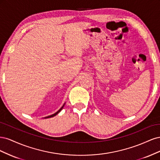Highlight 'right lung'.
Masks as SVG:
<instances>
[{
    "mask_svg": "<svg viewBox=\"0 0 160 160\" xmlns=\"http://www.w3.org/2000/svg\"><path fill=\"white\" fill-rule=\"evenodd\" d=\"M65 103L63 104V105H62V107H61V108H60V109H59V110H58V111H57V112H56V113H55L54 114H52V115H49V116H47V117H45V119H47V118H52V117H54V116H55L56 115H57V114H58V113H59L60 112V111H61L62 110V108H63V107H64V105H65Z\"/></svg>",
    "mask_w": 160,
    "mask_h": 160,
    "instance_id": "right-lung-1",
    "label": "right lung"
}]
</instances>
